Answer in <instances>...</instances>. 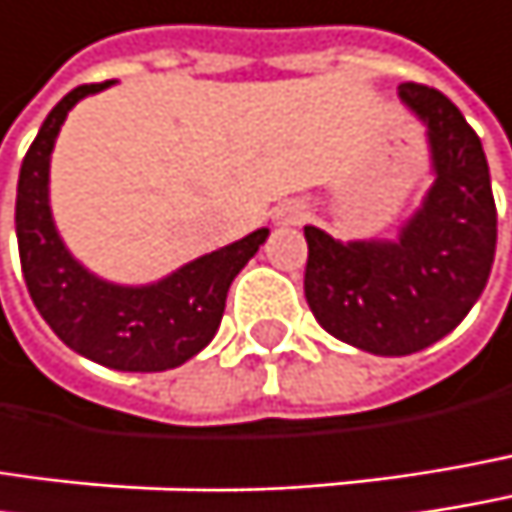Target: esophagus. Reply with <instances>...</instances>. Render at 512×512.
<instances>
[{
	"mask_svg": "<svg viewBox=\"0 0 512 512\" xmlns=\"http://www.w3.org/2000/svg\"><path fill=\"white\" fill-rule=\"evenodd\" d=\"M307 216H310V210H307L302 199H290V202H284V205L272 210L275 225H302V222H307Z\"/></svg>",
	"mask_w": 512,
	"mask_h": 512,
	"instance_id": "obj_1",
	"label": "esophagus"
}]
</instances>
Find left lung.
I'll list each match as a JSON object with an SVG mask.
<instances>
[{"mask_svg": "<svg viewBox=\"0 0 512 512\" xmlns=\"http://www.w3.org/2000/svg\"><path fill=\"white\" fill-rule=\"evenodd\" d=\"M401 105L425 125L434 184L395 240H334L304 225V299L316 322L354 349L401 357L451 334L487 287L495 202L484 146L451 99L401 84Z\"/></svg>", "mask_w": 512, "mask_h": 512, "instance_id": "obj_1", "label": "left lung"}]
</instances>
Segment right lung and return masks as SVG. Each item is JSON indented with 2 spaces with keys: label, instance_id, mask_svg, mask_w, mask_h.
<instances>
[{
  "label": "right lung",
  "instance_id": "add662e5",
  "mask_svg": "<svg viewBox=\"0 0 512 512\" xmlns=\"http://www.w3.org/2000/svg\"><path fill=\"white\" fill-rule=\"evenodd\" d=\"M114 81L70 90L43 119L17 181V246L25 287L49 328L81 357L119 372H166L208 346L237 272L269 228L196 257L152 284H117L90 272L58 234L49 202L52 149L72 108Z\"/></svg>",
  "mask_w": 512,
  "mask_h": 512
}]
</instances>
